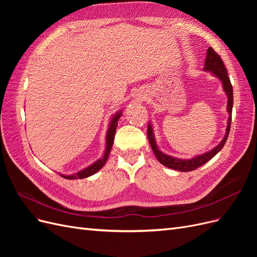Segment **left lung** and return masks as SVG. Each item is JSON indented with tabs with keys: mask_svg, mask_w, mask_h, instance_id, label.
<instances>
[{
	"mask_svg": "<svg viewBox=\"0 0 257 257\" xmlns=\"http://www.w3.org/2000/svg\"><path fill=\"white\" fill-rule=\"evenodd\" d=\"M204 69L205 71L211 72L212 75H214L216 78L220 79V81L222 82L223 90L225 91V93H226V95H227V111H228L229 115H228V120H227L226 133H225L224 138L222 139V142L219 145H217L215 148H213L212 150H210V151L200 154V155H197V157L190 159V160H182V159L169 157V155L163 153L159 149V147L157 146V143H155L153 128H152L150 123L148 124V141H149V143H150V146L155 154V157H157V159L159 160L161 164H163L168 168L179 170V172H191V170H194V169L200 167L201 165L206 164L208 161L211 160L215 154H217L222 150V148L224 147L225 143H226V141H227V137H228L229 131H230L231 110H232V103H234V96H232V85L230 83L226 67H225L222 59L211 47H209L207 50V57H206V61H205Z\"/></svg>",
	"mask_w": 257,
	"mask_h": 257,
	"instance_id": "left-lung-1",
	"label": "left lung"
}]
</instances>
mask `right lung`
<instances>
[{
	"label": "right lung",
	"mask_w": 257,
	"mask_h": 257,
	"mask_svg": "<svg viewBox=\"0 0 257 257\" xmlns=\"http://www.w3.org/2000/svg\"><path fill=\"white\" fill-rule=\"evenodd\" d=\"M122 114V111H118L116 112L110 120L109 123V127H108L107 131V135H106V149H105V153H104V157L102 159H98L96 162L93 163L92 165H90L89 167L84 168L80 172L76 173L74 175H61V177H63L65 179H69V180H74V179H82V178H87L90 177L92 175H94L95 173H97L98 170L102 168L108 160V157H109V153L110 150L112 148V144H113V139H114V133H115V128L116 125H118V121L120 119V116Z\"/></svg>",
	"instance_id": "right-lung-1"
}]
</instances>
